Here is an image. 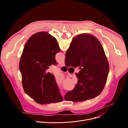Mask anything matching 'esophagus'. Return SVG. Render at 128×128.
Segmentation results:
<instances>
[{"instance_id": "esophagus-1", "label": "esophagus", "mask_w": 128, "mask_h": 128, "mask_svg": "<svg viewBox=\"0 0 128 128\" xmlns=\"http://www.w3.org/2000/svg\"><path fill=\"white\" fill-rule=\"evenodd\" d=\"M65 65V63H64V62H63V63H61V66H64Z\"/></svg>"}]
</instances>
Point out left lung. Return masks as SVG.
Here are the masks:
<instances>
[{
  "instance_id": "obj_1",
  "label": "left lung",
  "mask_w": 128,
  "mask_h": 128,
  "mask_svg": "<svg viewBox=\"0 0 128 128\" xmlns=\"http://www.w3.org/2000/svg\"><path fill=\"white\" fill-rule=\"evenodd\" d=\"M60 49L56 38L46 32H38L26 43L19 63L26 94L40 104L62 102L63 98L52 74L46 70L56 65Z\"/></svg>"
}]
</instances>
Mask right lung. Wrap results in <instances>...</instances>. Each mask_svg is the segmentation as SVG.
Masks as SVG:
<instances>
[{"label": "right lung", "instance_id": "add662e5", "mask_svg": "<svg viewBox=\"0 0 128 128\" xmlns=\"http://www.w3.org/2000/svg\"><path fill=\"white\" fill-rule=\"evenodd\" d=\"M67 67H80L78 84L64 96L66 101L82 102L99 95L105 86L109 67L102 46L92 35L80 34L72 40L65 54Z\"/></svg>", "mask_w": 128, "mask_h": 128}]
</instances>
